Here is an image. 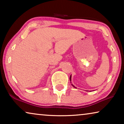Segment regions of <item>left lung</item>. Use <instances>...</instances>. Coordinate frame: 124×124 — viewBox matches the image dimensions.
Segmentation results:
<instances>
[{
	"mask_svg": "<svg viewBox=\"0 0 124 124\" xmlns=\"http://www.w3.org/2000/svg\"><path fill=\"white\" fill-rule=\"evenodd\" d=\"M69 79H70V80H71V76H70V78H69ZM72 86H73V87H75V86H74L73 85H72ZM75 88H76V87H75Z\"/></svg>",
	"mask_w": 124,
	"mask_h": 124,
	"instance_id": "obj_1",
	"label": "left lung"
}]
</instances>
